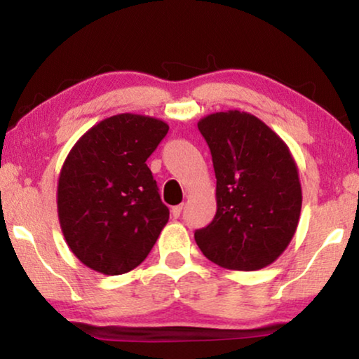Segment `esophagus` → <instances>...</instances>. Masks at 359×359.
I'll return each instance as SVG.
<instances>
[{
	"label": "esophagus",
	"instance_id": "obj_1",
	"mask_svg": "<svg viewBox=\"0 0 359 359\" xmlns=\"http://www.w3.org/2000/svg\"><path fill=\"white\" fill-rule=\"evenodd\" d=\"M181 210H183V204L173 205V208H171V215H173L175 219H178L180 214H181Z\"/></svg>",
	"mask_w": 359,
	"mask_h": 359
}]
</instances>
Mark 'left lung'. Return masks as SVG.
<instances>
[{
    "mask_svg": "<svg viewBox=\"0 0 359 359\" xmlns=\"http://www.w3.org/2000/svg\"><path fill=\"white\" fill-rule=\"evenodd\" d=\"M215 171L217 212L194 238L210 262L257 271L276 262L296 233L302 188L281 137L250 112H214L198 122Z\"/></svg>",
    "mask_w": 359,
    "mask_h": 359,
    "instance_id": "1",
    "label": "left lung"
}]
</instances>
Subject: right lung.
I'll return each instance as SVG.
<instances>
[{
	"label": "right lung",
	"instance_id": "right-lung-1",
	"mask_svg": "<svg viewBox=\"0 0 359 359\" xmlns=\"http://www.w3.org/2000/svg\"><path fill=\"white\" fill-rule=\"evenodd\" d=\"M168 129L156 117L124 112L72 147L58 176L57 212L68 248L85 266L117 276L149 257L170 210L145 161Z\"/></svg>",
	"mask_w": 359,
	"mask_h": 359
}]
</instances>
